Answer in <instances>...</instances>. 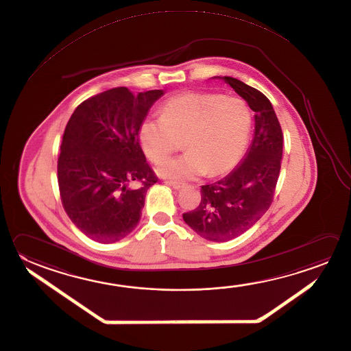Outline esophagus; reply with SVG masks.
<instances>
[{
	"label": "esophagus",
	"instance_id": "obj_1",
	"mask_svg": "<svg viewBox=\"0 0 351 351\" xmlns=\"http://www.w3.org/2000/svg\"><path fill=\"white\" fill-rule=\"evenodd\" d=\"M167 183L171 185V186H173L174 189H177V191H179V189H182V188H184L185 186L184 183H180V182H174V180H169V182H167Z\"/></svg>",
	"mask_w": 351,
	"mask_h": 351
}]
</instances>
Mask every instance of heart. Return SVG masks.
<instances>
[{
	"mask_svg": "<svg viewBox=\"0 0 351 351\" xmlns=\"http://www.w3.org/2000/svg\"><path fill=\"white\" fill-rule=\"evenodd\" d=\"M254 117L246 102L213 93H185L168 99L160 117H148L140 141L153 162L166 160L184 141L188 152L162 162L165 178L221 177L239 166L249 146Z\"/></svg>",
	"mask_w": 351,
	"mask_h": 351,
	"instance_id": "obj_1",
	"label": "heart"
}]
</instances>
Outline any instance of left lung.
Segmentation results:
<instances>
[{
    "instance_id": "left-lung-1",
    "label": "left lung",
    "mask_w": 351,
    "mask_h": 351,
    "mask_svg": "<svg viewBox=\"0 0 351 351\" xmlns=\"http://www.w3.org/2000/svg\"><path fill=\"white\" fill-rule=\"evenodd\" d=\"M223 79L255 111V134L240 166L215 183L202 185L198 208L183 214L198 235L215 243L241 235L268 210L283 151L282 128L267 97L235 77Z\"/></svg>"
}]
</instances>
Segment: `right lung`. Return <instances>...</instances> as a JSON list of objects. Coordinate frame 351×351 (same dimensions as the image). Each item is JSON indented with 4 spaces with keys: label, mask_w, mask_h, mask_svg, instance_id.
<instances>
[{
    "label": "right lung",
    "mask_w": 351,
    "mask_h": 351,
    "mask_svg": "<svg viewBox=\"0 0 351 351\" xmlns=\"http://www.w3.org/2000/svg\"><path fill=\"white\" fill-rule=\"evenodd\" d=\"M163 94L106 90L82 102L66 123L58 158L62 204L77 229L95 241L116 243L140 221L147 191L158 178L138 134Z\"/></svg>",
    "instance_id": "add662e5"
}]
</instances>
